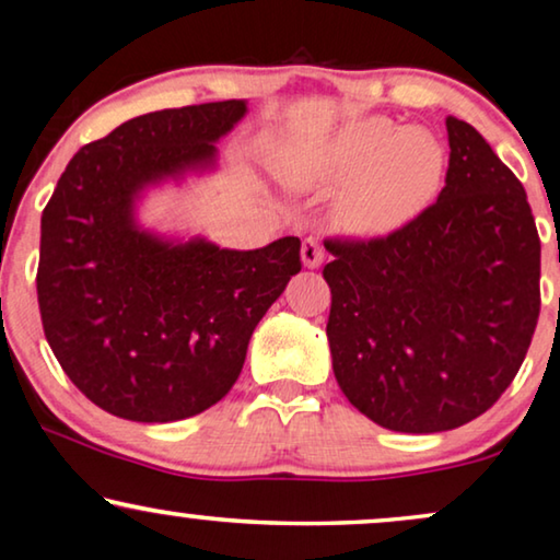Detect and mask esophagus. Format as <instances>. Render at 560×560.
<instances>
[{"mask_svg": "<svg viewBox=\"0 0 560 560\" xmlns=\"http://www.w3.org/2000/svg\"><path fill=\"white\" fill-rule=\"evenodd\" d=\"M302 261L304 266H310V269H317V266L325 261V248H322V243L317 238H304L302 243Z\"/></svg>", "mask_w": 560, "mask_h": 560, "instance_id": "esophagus-1", "label": "esophagus"}]
</instances>
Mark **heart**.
I'll use <instances>...</instances> for the list:
<instances>
[{"instance_id":"obj_1","label":"heart","mask_w":560,"mask_h":560,"mask_svg":"<svg viewBox=\"0 0 560 560\" xmlns=\"http://www.w3.org/2000/svg\"><path fill=\"white\" fill-rule=\"evenodd\" d=\"M444 164V149L427 129L360 119L327 149L319 177L327 183L350 179L340 198L345 225L360 233H388L434 200Z\"/></svg>"}]
</instances>
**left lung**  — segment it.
Segmentation results:
<instances>
[{
  "label": "left lung",
  "instance_id": "8db88e82",
  "mask_svg": "<svg viewBox=\"0 0 560 560\" xmlns=\"http://www.w3.org/2000/svg\"><path fill=\"white\" fill-rule=\"evenodd\" d=\"M436 202L377 238H327L340 388L400 434L464 427L515 381L540 314V238L513 170L446 116Z\"/></svg>",
  "mask_w": 560,
  "mask_h": 560
}]
</instances>
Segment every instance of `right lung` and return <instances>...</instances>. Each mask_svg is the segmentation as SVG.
Masks as SVG:
<instances>
[{
    "label": "right lung",
    "instance_id": "1",
    "mask_svg": "<svg viewBox=\"0 0 560 560\" xmlns=\"http://www.w3.org/2000/svg\"><path fill=\"white\" fill-rule=\"evenodd\" d=\"M243 101L124 121L68 162L43 210L37 302L47 345L85 398L119 419L167 423L215 406L248 340L302 271L294 235L258 250L172 246L133 225L144 185L215 160Z\"/></svg>",
    "mask_w": 560,
    "mask_h": 560
}]
</instances>
